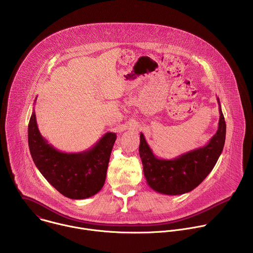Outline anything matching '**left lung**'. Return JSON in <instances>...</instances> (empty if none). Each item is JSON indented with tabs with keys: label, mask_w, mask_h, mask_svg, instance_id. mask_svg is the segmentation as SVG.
I'll list each match as a JSON object with an SVG mask.
<instances>
[{
	"label": "left lung",
	"mask_w": 253,
	"mask_h": 253,
	"mask_svg": "<svg viewBox=\"0 0 253 253\" xmlns=\"http://www.w3.org/2000/svg\"><path fill=\"white\" fill-rule=\"evenodd\" d=\"M218 129L206 145L190 150L172 159L158 158L140 133L139 154L147 184L156 192L180 195L192 191L211 172L225 143L226 124L219 98Z\"/></svg>",
	"instance_id": "obj_1"
}]
</instances>
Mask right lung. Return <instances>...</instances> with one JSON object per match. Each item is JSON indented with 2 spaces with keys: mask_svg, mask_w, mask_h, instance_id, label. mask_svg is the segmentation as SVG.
Returning a JSON list of instances; mask_svg holds the SVG:
<instances>
[{
  "mask_svg": "<svg viewBox=\"0 0 253 253\" xmlns=\"http://www.w3.org/2000/svg\"><path fill=\"white\" fill-rule=\"evenodd\" d=\"M116 138V133L108 132L91 148L66 153L41 135L35 108L28 126L29 149L36 167L54 188L71 199L89 198L102 189Z\"/></svg>",
  "mask_w": 253,
  "mask_h": 253,
  "instance_id": "1",
  "label": "right lung"
}]
</instances>
